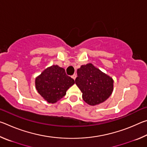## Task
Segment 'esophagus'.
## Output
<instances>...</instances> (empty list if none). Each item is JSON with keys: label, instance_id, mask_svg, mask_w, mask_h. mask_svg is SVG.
<instances>
[{"label": "esophagus", "instance_id": "esophagus-1", "mask_svg": "<svg viewBox=\"0 0 147 147\" xmlns=\"http://www.w3.org/2000/svg\"><path fill=\"white\" fill-rule=\"evenodd\" d=\"M71 77H72V78H73L74 80H75V79H76V74H73V76H72Z\"/></svg>", "mask_w": 147, "mask_h": 147}]
</instances>
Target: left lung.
<instances>
[{"mask_svg": "<svg viewBox=\"0 0 147 147\" xmlns=\"http://www.w3.org/2000/svg\"><path fill=\"white\" fill-rule=\"evenodd\" d=\"M76 86L82 93L83 100L90 106L104 102L113 91V80L91 63L77 70Z\"/></svg>", "mask_w": 147, "mask_h": 147, "instance_id": "obj_1", "label": "left lung"}]
</instances>
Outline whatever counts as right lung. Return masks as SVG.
<instances>
[{
    "instance_id": "add662e5",
    "label": "right lung",
    "mask_w": 147,
    "mask_h": 147,
    "mask_svg": "<svg viewBox=\"0 0 147 147\" xmlns=\"http://www.w3.org/2000/svg\"><path fill=\"white\" fill-rule=\"evenodd\" d=\"M74 80L58 65L49 67L35 80L38 93L49 103L54 104L66 94V91L74 85Z\"/></svg>"
}]
</instances>
